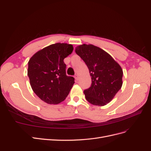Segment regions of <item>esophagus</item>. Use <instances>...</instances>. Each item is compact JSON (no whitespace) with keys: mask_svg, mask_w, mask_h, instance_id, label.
Listing matches in <instances>:
<instances>
[{"mask_svg":"<svg viewBox=\"0 0 151 151\" xmlns=\"http://www.w3.org/2000/svg\"><path fill=\"white\" fill-rule=\"evenodd\" d=\"M74 77H75V79H76L77 81L79 80V76L77 75V74H76V75L74 76Z\"/></svg>","mask_w":151,"mask_h":151,"instance_id":"esophagus-1","label":"esophagus"}]
</instances>
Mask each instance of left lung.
<instances>
[{
    "instance_id": "obj_1",
    "label": "left lung",
    "mask_w": 151,
    "mask_h": 151,
    "mask_svg": "<svg viewBox=\"0 0 151 151\" xmlns=\"http://www.w3.org/2000/svg\"><path fill=\"white\" fill-rule=\"evenodd\" d=\"M76 53L88 66L91 83L84 93L87 101L96 106H104L115 97L122 86L123 70L110 55L93 45L83 44Z\"/></svg>"
}]
</instances>
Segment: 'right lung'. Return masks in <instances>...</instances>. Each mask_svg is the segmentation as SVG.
<instances>
[{
  "mask_svg": "<svg viewBox=\"0 0 151 151\" xmlns=\"http://www.w3.org/2000/svg\"><path fill=\"white\" fill-rule=\"evenodd\" d=\"M73 46L57 43L36 52L28 62V76L31 88L48 104L63 101L74 84V78L66 75L63 59L72 53Z\"/></svg>",
  "mask_w": 151,
  "mask_h": 151,
  "instance_id": "obj_1",
  "label": "right lung"
}]
</instances>
